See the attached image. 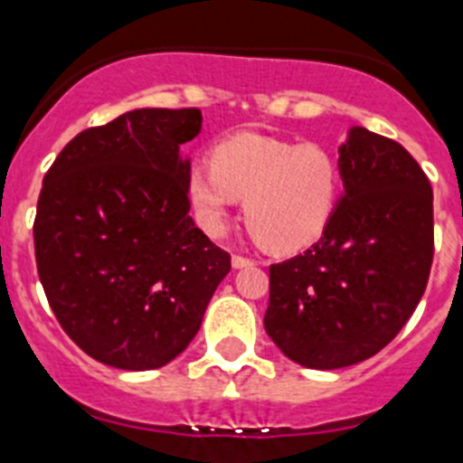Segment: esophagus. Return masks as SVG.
Segmentation results:
<instances>
[{"label":"esophagus","mask_w":463,"mask_h":463,"mask_svg":"<svg viewBox=\"0 0 463 463\" xmlns=\"http://www.w3.org/2000/svg\"><path fill=\"white\" fill-rule=\"evenodd\" d=\"M254 263H256L254 259H247V256L242 254L232 256V268H249V265H254Z\"/></svg>","instance_id":"1"}]
</instances>
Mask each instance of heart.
Segmentation results:
<instances>
[{"mask_svg":"<svg viewBox=\"0 0 463 463\" xmlns=\"http://www.w3.org/2000/svg\"><path fill=\"white\" fill-rule=\"evenodd\" d=\"M212 165H193L186 191L209 235L226 228L232 200H244V223L263 247L296 251L326 231L343 191V167L317 142L240 132L212 148Z\"/></svg>","mask_w":463,"mask_h":463,"instance_id":"obj_1","label":"heart"}]
</instances>
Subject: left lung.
<instances>
[{
  "instance_id": "obj_1",
  "label": "left lung",
  "mask_w": 463,
  "mask_h": 463,
  "mask_svg": "<svg viewBox=\"0 0 463 463\" xmlns=\"http://www.w3.org/2000/svg\"><path fill=\"white\" fill-rule=\"evenodd\" d=\"M345 195L319 242L270 265L265 331L288 359L335 371L387 347L424 296L433 191L389 137L352 128L340 146Z\"/></svg>"
}]
</instances>
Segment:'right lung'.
I'll use <instances>...</instances> for the list:
<instances>
[{"instance_id": "1", "label": "right lung", "mask_w": 463, "mask_h": 463, "mask_svg": "<svg viewBox=\"0 0 463 463\" xmlns=\"http://www.w3.org/2000/svg\"><path fill=\"white\" fill-rule=\"evenodd\" d=\"M200 109H135L79 132L43 176L39 279L60 326L120 371L170 364L200 331L231 254L188 216Z\"/></svg>"}]
</instances>
